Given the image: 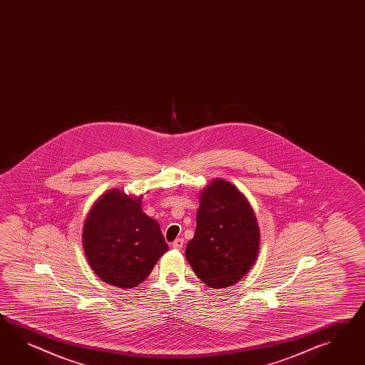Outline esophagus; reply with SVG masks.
I'll use <instances>...</instances> for the list:
<instances>
[{
    "instance_id": "1",
    "label": "esophagus",
    "mask_w": 365,
    "mask_h": 365,
    "mask_svg": "<svg viewBox=\"0 0 365 365\" xmlns=\"http://www.w3.org/2000/svg\"><path fill=\"white\" fill-rule=\"evenodd\" d=\"M183 244H185L183 239H177V240L173 242V248L182 249L183 248Z\"/></svg>"
}]
</instances>
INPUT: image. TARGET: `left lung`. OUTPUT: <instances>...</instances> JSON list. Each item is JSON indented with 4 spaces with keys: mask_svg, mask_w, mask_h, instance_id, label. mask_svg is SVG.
<instances>
[{
    "mask_svg": "<svg viewBox=\"0 0 365 365\" xmlns=\"http://www.w3.org/2000/svg\"><path fill=\"white\" fill-rule=\"evenodd\" d=\"M258 249L259 228L248 199L230 182L214 179L200 195L188 264L208 287H230L253 267Z\"/></svg>",
    "mask_w": 365,
    "mask_h": 365,
    "instance_id": "left-lung-1",
    "label": "left lung"
}]
</instances>
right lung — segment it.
Segmentation results:
<instances>
[{
  "label": "right lung",
  "mask_w": 365,
  "mask_h": 365,
  "mask_svg": "<svg viewBox=\"0 0 365 365\" xmlns=\"http://www.w3.org/2000/svg\"><path fill=\"white\" fill-rule=\"evenodd\" d=\"M141 197L110 190L92 205L83 227V248L92 270L121 289L145 281L169 249L160 224L143 212Z\"/></svg>",
  "instance_id": "obj_1"
}]
</instances>
